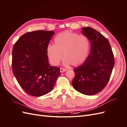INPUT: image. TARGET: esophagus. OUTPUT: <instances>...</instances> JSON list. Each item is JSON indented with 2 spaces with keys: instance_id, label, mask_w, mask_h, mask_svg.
<instances>
[{
  "instance_id": "obj_1",
  "label": "esophagus",
  "mask_w": 127,
  "mask_h": 127,
  "mask_svg": "<svg viewBox=\"0 0 127 127\" xmlns=\"http://www.w3.org/2000/svg\"><path fill=\"white\" fill-rule=\"evenodd\" d=\"M67 70L66 69H64V68H60V71L61 72H64V71H66Z\"/></svg>"
}]
</instances>
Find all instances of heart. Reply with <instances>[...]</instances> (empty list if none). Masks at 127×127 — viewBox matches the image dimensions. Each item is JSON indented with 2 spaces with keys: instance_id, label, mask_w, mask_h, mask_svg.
I'll use <instances>...</instances> for the list:
<instances>
[{
  "instance_id": "b5f03b06",
  "label": "heart",
  "mask_w": 127,
  "mask_h": 127,
  "mask_svg": "<svg viewBox=\"0 0 127 127\" xmlns=\"http://www.w3.org/2000/svg\"><path fill=\"white\" fill-rule=\"evenodd\" d=\"M54 45L47 48V55L51 63L57 66L64 58V64L78 66L87 58L90 42L85 35L69 31L59 33L55 37Z\"/></svg>"
}]
</instances>
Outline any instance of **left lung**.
Listing matches in <instances>:
<instances>
[{"instance_id":"1","label":"left lung","mask_w":127,"mask_h":127,"mask_svg":"<svg viewBox=\"0 0 127 127\" xmlns=\"http://www.w3.org/2000/svg\"><path fill=\"white\" fill-rule=\"evenodd\" d=\"M82 33L91 42V52L81 66L74 69L72 85L80 93L93 95L103 90L108 83L114 65L109 41L96 30L85 27Z\"/></svg>"}]
</instances>
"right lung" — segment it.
<instances>
[{
    "label": "right lung",
    "mask_w": 127,
    "mask_h": 127,
    "mask_svg": "<svg viewBox=\"0 0 127 127\" xmlns=\"http://www.w3.org/2000/svg\"><path fill=\"white\" fill-rule=\"evenodd\" d=\"M55 32L39 30L26 33L15 43L12 51V70L26 93L41 96L51 92L60 68L49 64L47 48Z\"/></svg>",
    "instance_id": "1"
}]
</instances>
